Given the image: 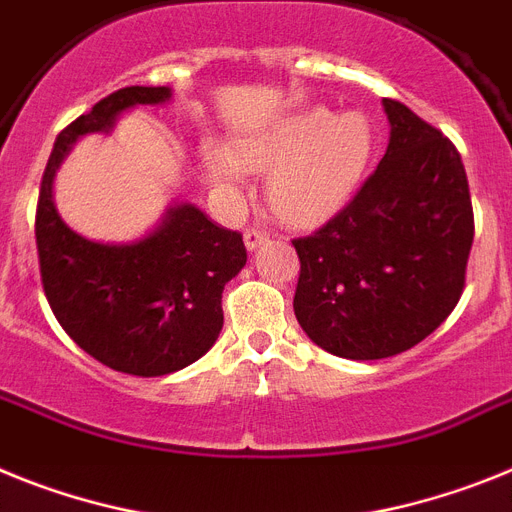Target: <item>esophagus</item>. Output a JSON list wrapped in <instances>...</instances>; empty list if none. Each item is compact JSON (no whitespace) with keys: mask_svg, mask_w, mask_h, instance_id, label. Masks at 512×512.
Listing matches in <instances>:
<instances>
[{"mask_svg":"<svg viewBox=\"0 0 512 512\" xmlns=\"http://www.w3.org/2000/svg\"><path fill=\"white\" fill-rule=\"evenodd\" d=\"M243 240H246L248 251H259L264 243H269V235H266L264 230H259V227H248L246 235H243Z\"/></svg>","mask_w":512,"mask_h":512,"instance_id":"1","label":"esophagus"}]
</instances>
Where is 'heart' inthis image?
<instances>
[{
  "label": "heart",
  "instance_id": "heart-1",
  "mask_svg": "<svg viewBox=\"0 0 512 512\" xmlns=\"http://www.w3.org/2000/svg\"><path fill=\"white\" fill-rule=\"evenodd\" d=\"M375 150L378 134L365 113L313 106L240 134L233 147L209 139L202 165L209 183L227 199L246 194L248 170L269 173L272 212L292 227H313L352 202Z\"/></svg>",
  "mask_w": 512,
  "mask_h": 512
}]
</instances>
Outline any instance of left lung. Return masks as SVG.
<instances>
[{
    "label": "left lung",
    "instance_id": "left-lung-1",
    "mask_svg": "<svg viewBox=\"0 0 512 512\" xmlns=\"http://www.w3.org/2000/svg\"><path fill=\"white\" fill-rule=\"evenodd\" d=\"M388 150L339 214L308 238L295 316L310 342L347 360L412 349L456 308L466 282L474 212L451 139L399 100L383 98Z\"/></svg>",
    "mask_w": 512,
    "mask_h": 512
}]
</instances>
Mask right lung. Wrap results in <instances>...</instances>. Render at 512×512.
<instances>
[{"label": "right lung", "instance_id": "right-lung-1", "mask_svg": "<svg viewBox=\"0 0 512 512\" xmlns=\"http://www.w3.org/2000/svg\"><path fill=\"white\" fill-rule=\"evenodd\" d=\"M170 95V87H124L72 121L48 157L36 212L43 292L61 329L98 362L142 378L183 370L217 342L222 290L246 266L243 238L178 202L142 238L90 240L56 212L54 178L82 137L108 134L121 113L163 106Z\"/></svg>", "mask_w": 512, "mask_h": 512}]
</instances>
